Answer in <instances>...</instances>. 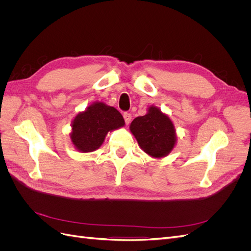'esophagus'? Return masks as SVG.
<instances>
[{
	"instance_id": "obj_1",
	"label": "esophagus",
	"mask_w": 251,
	"mask_h": 251,
	"mask_svg": "<svg viewBox=\"0 0 251 251\" xmlns=\"http://www.w3.org/2000/svg\"><path fill=\"white\" fill-rule=\"evenodd\" d=\"M124 118H125V120H126V125H128L131 123V119H132V115L130 113H125L124 114Z\"/></svg>"
}]
</instances>
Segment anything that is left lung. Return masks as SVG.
Segmentation results:
<instances>
[{
	"label": "left lung",
	"instance_id": "left-lung-1",
	"mask_svg": "<svg viewBox=\"0 0 251 251\" xmlns=\"http://www.w3.org/2000/svg\"><path fill=\"white\" fill-rule=\"evenodd\" d=\"M130 131L144 153L155 159L168 156L177 143L172 119L156 105H150L146 115L136 117L130 125Z\"/></svg>",
	"mask_w": 251,
	"mask_h": 251
}]
</instances>
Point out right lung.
Instances as JSON below:
<instances>
[{
  "label": "right lung",
  "instance_id": "obj_1",
  "mask_svg": "<svg viewBox=\"0 0 251 251\" xmlns=\"http://www.w3.org/2000/svg\"><path fill=\"white\" fill-rule=\"evenodd\" d=\"M125 125L119 111L102 101H95L73 118L69 134L72 146L80 153H91L101 147L109 132Z\"/></svg>",
  "mask_w": 251,
  "mask_h": 251
}]
</instances>
